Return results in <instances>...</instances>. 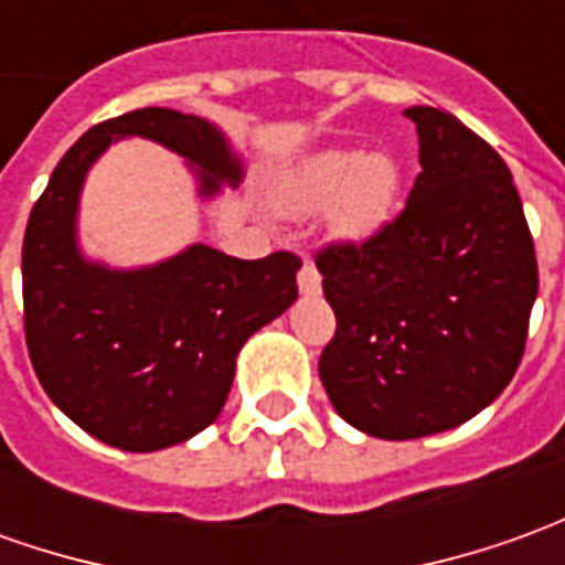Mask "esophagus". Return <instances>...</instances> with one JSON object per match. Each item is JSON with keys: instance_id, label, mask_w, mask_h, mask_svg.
Segmentation results:
<instances>
[{"instance_id": "obj_1", "label": "esophagus", "mask_w": 565, "mask_h": 565, "mask_svg": "<svg viewBox=\"0 0 565 565\" xmlns=\"http://www.w3.org/2000/svg\"><path fill=\"white\" fill-rule=\"evenodd\" d=\"M297 284H299V294H306V297H315L318 290H321V275H318V268L315 263H302V268L297 271Z\"/></svg>"}]
</instances>
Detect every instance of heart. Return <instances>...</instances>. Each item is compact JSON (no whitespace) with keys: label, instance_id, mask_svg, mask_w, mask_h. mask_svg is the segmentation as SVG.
I'll use <instances>...</instances> for the list:
<instances>
[{"label":"heart","instance_id":"heart-1","mask_svg":"<svg viewBox=\"0 0 565 565\" xmlns=\"http://www.w3.org/2000/svg\"><path fill=\"white\" fill-rule=\"evenodd\" d=\"M402 172L390 153L318 151L281 179L275 201L290 216L328 206V228L343 241H364L393 218Z\"/></svg>","mask_w":565,"mask_h":565}]
</instances>
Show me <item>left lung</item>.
Wrapping results in <instances>:
<instances>
[{"label":"left lung","mask_w":565,"mask_h":565,"mask_svg":"<svg viewBox=\"0 0 565 565\" xmlns=\"http://www.w3.org/2000/svg\"><path fill=\"white\" fill-rule=\"evenodd\" d=\"M420 172L362 244L315 253L337 315L318 374L337 414L377 439H420L504 393L539 294L535 244L508 163L458 117L408 107Z\"/></svg>","instance_id":"obj_1"}]
</instances>
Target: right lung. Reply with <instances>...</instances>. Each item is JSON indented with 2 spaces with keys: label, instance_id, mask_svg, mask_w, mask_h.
<instances>
[{
  "label": "right lung",
  "instance_id": "right-lung-1",
  "mask_svg": "<svg viewBox=\"0 0 565 565\" xmlns=\"http://www.w3.org/2000/svg\"><path fill=\"white\" fill-rule=\"evenodd\" d=\"M126 136L185 157L203 198L241 182L228 141L194 114L141 107L92 126L61 157L26 222L24 333L42 390L76 427L122 451H160L216 420L237 352L297 299L302 263L287 250L234 259L206 244L136 271L83 259L79 188Z\"/></svg>",
  "mask_w": 565,
  "mask_h": 565
}]
</instances>
